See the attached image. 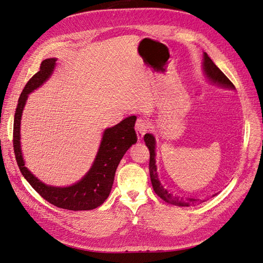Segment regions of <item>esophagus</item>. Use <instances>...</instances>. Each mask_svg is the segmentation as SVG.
<instances>
[{
  "label": "esophagus",
  "instance_id": "34e87169",
  "mask_svg": "<svg viewBox=\"0 0 263 263\" xmlns=\"http://www.w3.org/2000/svg\"><path fill=\"white\" fill-rule=\"evenodd\" d=\"M148 124L146 121H144V119H137L136 122V134H137V138L138 140H141L142 138H144L145 134L148 132Z\"/></svg>",
  "mask_w": 263,
  "mask_h": 263
}]
</instances>
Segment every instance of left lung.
<instances>
[{"label":"left lung","instance_id":"obj_1","mask_svg":"<svg viewBox=\"0 0 263 263\" xmlns=\"http://www.w3.org/2000/svg\"><path fill=\"white\" fill-rule=\"evenodd\" d=\"M203 72L205 77L208 78V80L214 84L222 87V89H229L235 90L234 84L230 82L229 79L221 72V71L217 68V66L212 61V59L209 57V54L204 52L203 54ZM144 140L146 142V146L149 149L150 153V160H149V172H150V180L151 184H153L154 191L158 196H160L162 200L166 203L177 205V206H194L197 204H201L202 200H197V198L189 197L186 200H183L177 195H173L168 189L163 187L161 184L160 180L158 178L157 172V165H156V138L153 134H146ZM218 193L213 194V196L217 195Z\"/></svg>","mask_w":263,"mask_h":263}]
</instances>
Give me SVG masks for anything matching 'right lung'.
I'll list each match as a JSON object with an SVG mask.
<instances>
[{
    "instance_id": "obj_1",
    "label": "right lung",
    "mask_w": 263,
    "mask_h": 263,
    "mask_svg": "<svg viewBox=\"0 0 263 263\" xmlns=\"http://www.w3.org/2000/svg\"><path fill=\"white\" fill-rule=\"evenodd\" d=\"M57 58H48L42 62L41 69L30 79L18 99L14 116L13 145L15 158L23 177L46 201L60 209L70 211H90L105 202L112 190L117 166L122 158L137 142L135 133V115L126 117L121 123L103 132L101 144L90 170L77 183L69 186H52L37 179L26 166L21 147V123L28 95L42 86L51 77Z\"/></svg>"
}]
</instances>
